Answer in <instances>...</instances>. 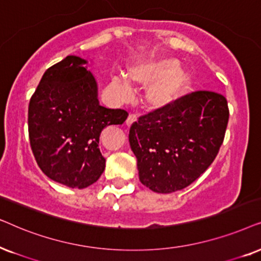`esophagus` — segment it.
Here are the masks:
<instances>
[{
  "instance_id": "esophagus-1",
  "label": "esophagus",
  "mask_w": 261,
  "mask_h": 261,
  "mask_svg": "<svg viewBox=\"0 0 261 261\" xmlns=\"http://www.w3.org/2000/svg\"><path fill=\"white\" fill-rule=\"evenodd\" d=\"M137 120H138V119H137V116H136V114H130V116L127 117V119H126V121H125V123H126V126L130 127L131 125L136 123Z\"/></svg>"
}]
</instances>
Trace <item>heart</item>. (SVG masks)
<instances>
[{"label":"heart","mask_w":261,"mask_h":261,"mask_svg":"<svg viewBox=\"0 0 261 261\" xmlns=\"http://www.w3.org/2000/svg\"><path fill=\"white\" fill-rule=\"evenodd\" d=\"M179 67L180 62L175 58H150L131 65L127 76L134 83L149 86L144 95L149 109L163 111L178 103L193 85L192 74ZM110 90L121 102L133 96V86L123 75L111 76Z\"/></svg>","instance_id":"heart-1"}]
</instances>
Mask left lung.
<instances>
[{
	"label": "left lung",
	"instance_id": "1",
	"mask_svg": "<svg viewBox=\"0 0 261 261\" xmlns=\"http://www.w3.org/2000/svg\"><path fill=\"white\" fill-rule=\"evenodd\" d=\"M228 119L227 99L207 90L141 117L128 134L140 181L158 193L185 189L217 156Z\"/></svg>",
	"mask_w": 261,
	"mask_h": 261
}]
</instances>
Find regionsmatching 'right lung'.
I'll use <instances>...</instances> for the list:
<instances>
[{"mask_svg":"<svg viewBox=\"0 0 261 261\" xmlns=\"http://www.w3.org/2000/svg\"><path fill=\"white\" fill-rule=\"evenodd\" d=\"M88 61L67 56L48 68L29 106L31 148L47 178L71 189L94 184L105 169L99 138L110 125L126 120L124 110H111L98 100V83Z\"/></svg>","mask_w":261,"mask_h":261,"instance_id":"add662e5","label":"right lung"}]
</instances>
